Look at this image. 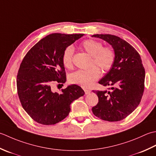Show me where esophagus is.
<instances>
[{
  "mask_svg": "<svg viewBox=\"0 0 156 156\" xmlns=\"http://www.w3.org/2000/svg\"><path fill=\"white\" fill-rule=\"evenodd\" d=\"M84 91H85V94H89L91 92V90H87V89H85L84 90Z\"/></svg>",
  "mask_w": 156,
  "mask_h": 156,
  "instance_id": "esophagus-1",
  "label": "esophagus"
}]
</instances>
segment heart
Wrapping results in <instances>:
<instances>
[{
  "mask_svg": "<svg viewBox=\"0 0 156 156\" xmlns=\"http://www.w3.org/2000/svg\"><path fill=\"white\" fill-rule=\"evenodd\" d=\"M81 47L92 56L91 65H96L104 72L112 69L116 59V55L112 48L103 47L102 44L95 40L89 39L83 42ZM74 50L72 46H68L62 55V63L66 68L71 69L73 66V55ZM101 74L100 70L96 66H93L87 70H79L69 76L71 83L77 84L82 87L88 88L94 85Z\"/></svg>",
  "mask_w": 156,
  "mask_h": 156,
  "instance_id": "1",
  "label": "heart"
}]
</instances>
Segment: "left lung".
<instances>
[{
    "mask_svg": "<svg viewBox=\"0 0 156 156\" xmlns=\"http://www.w3.org/2000/svg\"><path fill=\"white\" fill-rule=\"evenodd\" d=\"M92 37L106 41L116 55L112 69L98 82L112 87L108 91H93L98 103L92 112L104 120L120 121L136 108L144 94L145 73L141 56L131 44L118 36L95 34Z\"/></svg>",
    "mask_w": 156,
    "mask_h": 156,
    "instance_id": "8db88e82",
    "label": "left lung"
}]
</instances>
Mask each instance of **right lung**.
Segmentation results:
<instances>
[{"mask_svg": "<svg viewBox=\"0 0 156 156\" xmlns=\"http://www.w3.org/2000/svg\"><path fill=\"white\" fill-rule=\"evenodd\" d=\"M84 34H52L40 40L25 56L17 76V87L22 107L35 121L52 125L61 121L71 111V103L84 91L71 85L60 94L52 85L66 81L62 55L65 50Z\"/></svg>", "mask_w": 156, "mask_h": 156, "instance_id": "add662e5", "label": "right lung"}]
</instances>
